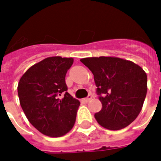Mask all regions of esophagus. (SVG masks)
Masks as SVG:
<instances>
[{"label": "esophagus", "mask_w": 161, "mask_h": 161, "mask_svg": "<svg viewBox=\"0 0 161 161\" xmlns=\"http://www.w3.org/2000/svg\"><path fill=\"white\" fill-rule=\"evenodd\" d=\"M91 99H92V95H91V94H89V96L87 97V98L83 99V101H85V102H89V100H91Z\"/></svg>", "instance_id": "1"}]
</instances>
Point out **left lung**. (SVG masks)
<instances>
[{"label":"left lung","instance_id":"1","mask_svg":"<svg viewBox=\"0 0 161 161\" xmlns=\"http://www.w3.org/2000/svg\"><path fill=\"white\" fill-rule=\"evenodd\" d=\"M94 74L102 109L94 115L109 130L131 124L140 113L147 94V75L134 62L118 57L100 56L80 60Z\"/></svg>","mask_w":161,"mask_h":161}]
</instances>
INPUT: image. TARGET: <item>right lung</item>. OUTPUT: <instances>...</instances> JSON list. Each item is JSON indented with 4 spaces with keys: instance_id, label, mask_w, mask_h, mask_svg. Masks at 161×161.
Masks as SVG:
<instances>
[{
    "instance_id": "right-lung-1",
    "label": "right lung",
    "mask_w": 161,
    "mask_h": 161,
    "mask_svg": "<svg viewBox=\"0 0 161 161\" xmlns=\"http://www.w3.org/2000/svg\"><path fill=\"white\" fill-rule=\"evenodd\" d=\"M72 63L73 58L47 57L29 67L18 83V97L25 116L38 131L49 137L67 134L75 123L80 102L67 92L65 81Z\"/></svg>"
}]
</instances>
